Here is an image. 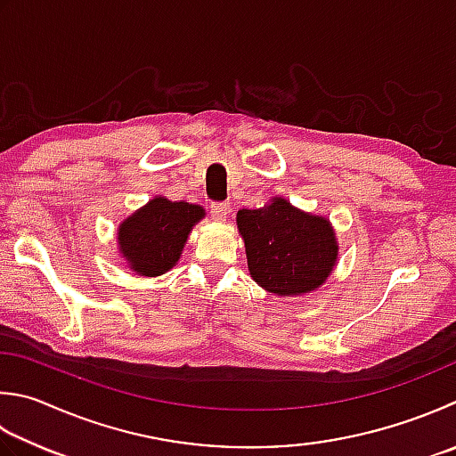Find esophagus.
Masks as SVG:
<instances>
[{
	"mask_svg": "<svg viewBox=\"0 0 456 456\" xmlns=\"http://www.w3.org/2000/svg\"><path fill=\"white\" fill-rule=\"evenodd\" d=\"M210 210H212V218L214 220H218V222H224L226 218H228V214H230V204L228 202H214L212 206H210Z\"/></svg>",
	"mask_w": 456,
	"mask_h": 456,
	"instance_id": "1",
	"label": "esophagus"
}]
</instances>
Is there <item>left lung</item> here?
Returning <instances> with one entry per match:
<instances>
[{
	"label": "left lung",
	"instance_id": "8db88e82",
	"mask_svg": "<svg viewBox=\"0 0 456 456\" xmlns=\"http://www.w3.org/2000/svg\"><path fill=\"white\" fill-rule=\"evenodd\" d=\"M248 270L257 286L276 296H304L325 283L338 262V238L328 218L314 216L286 199L236 214Z\"/></svg>",
	"mask_w": 456,
	"mask_h": 456
}]
</instances>
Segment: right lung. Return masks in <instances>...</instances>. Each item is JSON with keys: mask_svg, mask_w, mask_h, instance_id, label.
<instances>
[{"mask_svg": "<svg viewBox=\"0 0 456 456\" xmlns=\"http://www.w3.org/2000/svg\"><path fill=\"white\" fill-rule=\"evenodd\" d=\"M202 218L200 204L157 196L118 226V252L133 272L149 278L160 276L176 265L188 234Z\"/></svg>", "mask_w": 456, "mask_h": 456, "instance_id": "obj_1", "label": "right lung"}]
</instances>
